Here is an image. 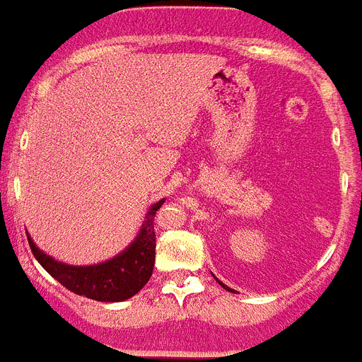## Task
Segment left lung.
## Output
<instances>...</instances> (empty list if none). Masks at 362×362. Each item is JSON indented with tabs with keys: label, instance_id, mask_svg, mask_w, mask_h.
I'll list each match as a JSON object with an SVG mask.
<instances>
[{
	"label": "left lung",
	"instance_id": "obj_1",
	"mask_svg": "<svg viewBox=\"0 0 362 362\" xmlns=\"http://www.w3.org/2000/svg\"><path fill=\"white\" fill-rule=\"evenodd\" d=\"M217 283L221 284V286H223V288H225V290H228V292H234V290H232V288H228V286H227V284H223V283H221V281H217Z\"/></svg>",
	"mask_w": 362,
	"mask_h": 362
}]
</instances>
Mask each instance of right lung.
<instances>
[{"instance_id":"1","label":"right lung","mask_w":362,"mask_h":362,"mask_svg":"<svg viewBox=\"0 0 362 362\" xmlns=\"http://www.w3.org/2000/svg\"><path fill=\"white\" fill-rule=\"evenodd\" d=\"M163 202L165 199H161L148 208L137 236L124 251L100 264L72 266V264L59 262L54 257L40 251L33 242V238L28 234L29 245L38 264L55 281H59L64 288H69L70 292L95 299V301H105V303L124 301L139 292L152 277L156 260L154 216Z\"/></svg>"}]
</instances>
